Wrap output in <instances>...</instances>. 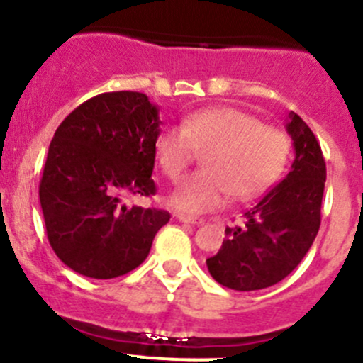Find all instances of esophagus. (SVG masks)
Returning a JSON list of instances; mask_svg holds the SVG:
<instances>
[{
	"label": "esophagus",
	"instance_id": "34e87169",
	"mask_svg": "<svg viewBox=\"0 0 363 363\" xmlns=\"http://www.w3.org/2000/svg\"><path fill=\"white\" fill-rule=\"evenodd\" d=\"M177 219L181 223H186V225H193V226H200L203 225V219L200 218H193V216H186V214H177Z\"/></svg>",
	"mask_w": 363,
	"mask_h": 363
}]
</instances>
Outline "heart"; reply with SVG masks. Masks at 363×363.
Returning a JSON list of instances; mask_svg holds the SVG:
<instances>
[{
  "label": "heart",
  "mask_w": 363,
  "mask_h": 363,
  "mask_svg": "<svg viewBox=\"0 0 363 363\" xmlns=\"http://www.w3.org/2000/svg\"><path fill=\"white\" fill-rule=\"evenodd\" d=\"M155 149L170 181H177L199 151H206L202 170L182 179L170 195L172 207L199 214L219 207L228 193L233 200L262 195L283 172L290 138L239 108L212 107L189 113L182 126L164 128Z\"/></svg>",
  "instance_id": "heart-1"
}]
</instances>
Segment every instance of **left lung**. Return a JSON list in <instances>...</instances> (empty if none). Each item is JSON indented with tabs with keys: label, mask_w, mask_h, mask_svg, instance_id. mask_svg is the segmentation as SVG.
<instances>
[{
	"label": "left lung",
	"mask_w": 363,
	"mask_h": 363,
	"mask_svg": "<svg viewBox=\"0 0 363 363\" xmlns=\"http://www.w3.org/2000/svg\"><path fill=\"white\" fill-rule=\"evenodd\" d=\"M286 131L295 149L290 174L244 212L242 228L225 230L221 250L207 258L211 276L232 290H263L283 281L302 262L320 230L327 181L323 152L295 112L288 113Z\"/></svg>",
	"instance_id": "1"
}]
</instances>
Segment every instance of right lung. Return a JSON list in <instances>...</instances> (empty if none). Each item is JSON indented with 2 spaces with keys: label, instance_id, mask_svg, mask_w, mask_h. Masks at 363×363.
Returning a JSON list of instances; mask_svg holds the SVG:
<instances>
[{
  "label": "right lung",
  "instance_id": "1",
  "mask_svg": "<svg viewBox=\"0 0 363 363\" xmlns=\"http://www.w3.org/2000/svg\"><path fill=\"white\" fill-rule=\"evenodd\" d=\"M160 124L144 93L116 91L84 101L54 133L40 205L50 246L77 274L112 279L131 272L170 219L161 208L124 203L156 193Z\"/></svg>",
  "mask_w": 363,
  "mask_h": 363
}]
</instances>
